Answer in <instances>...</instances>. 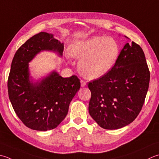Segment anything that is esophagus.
I'll use <instances>...</instances> for the list:
<instances>
[{
  "mask_svg": "<svg viewBox=\"0 0 159 159\" xmlns=\"http://www.w3.org/2000/svg\"><path fill=\"white\" fill-rule=\"evenodd\" d=\"M80 84H81V87H85L86 85V82L84 80H80Z\"/></svg>",
  "mask_w": 159,
  "mask_h": 159,
  "instance_id": "obj_1",
  "label": "esophagus"
}]
</instances>
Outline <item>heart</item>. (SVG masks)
Returning a JSON list of instances; mask_svg holds the SVG:
<instances>
[{
  "mask_svg": "<svg viewBox=\"0 0 159 159\" xmlns=\"http://www.w3.org/2000/svg\"><path fill=\"white\" fill-rule=\"evenodd\" d=\"M119 51L116 40L102 36L76 41L70 47V54L81 58L80 72L89 79H98L107 74L117 61Z\"/></svg>",
  "mask_w": 159,
  "mask_h": 159,
  "instance_id": "1",
  "label": "heart"
}]
</instances>
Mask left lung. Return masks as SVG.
Masks as SVG:
<instances>
[{
  "instance_id": "8db88e82",
  "label": "left lung",
  "mask_w": 159,
  "mask_h": 159,
  "mask_svg": "<svg viewBox=\"0 0 159 159\" xmlns=\"http://www.w3.org/2000/svg\"><path fill=\"white\" fill-rule=\"evenodd\" d=\"M150 73L141 46L126 43L103 76L88 83L89 112L98 125L116 129L133 122L144 104Z\"/></svg>"
}]
</instances>
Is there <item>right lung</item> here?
Listing matches in <instances>:
<instances>
[{
    "instance_id": "right-lung-1",
    "label": "right lung",
    "mask_w": 159,
    "mask_h": 159,
    "mask_svg": "<svg viewBox=\"0 0 159 159\" xmlns=\"http://www.w3.org/2000/svg\"><path fill=\"white\" fill-rule=\"evenodd\" d=\"M63 44L52 34L40 32L22 45L16 52L9 71L7 88L15 113L29 128L47 131L64 120L71 101L80 88L76 75L63 78L57 72L36 83H30L28 63L42 50L58 52Z\"/></svg>"
}]
</instances>
